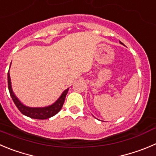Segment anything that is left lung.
Listing matches in <instances>:
<instances>
[{
  "instance_id": "1",
  "label": "left lung",
  "mask_w": 156,
  "mask_h": 156,
  "mask_svg": "<svg viewBox=\"0 0 156 156\" xmlns=\"http://www.w3.org/2000/svg\"><path fill=\"white\" fill-rule=\"evenodd\" d=\"M120 44H122V42H121V41H120Z\"/></svg>"
}]
</instances>
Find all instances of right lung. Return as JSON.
Segmentation results:
<instances>
[{"label": "right lung", "instance_id": "obj_1", "mask_svg": "<svg viewBox=\"0 0 156 156\" xmlns=\"http://www.w3.org/2000/svg\"><path fill=\"white\" fill-rule=\"evenodd\" d=\"M8 84L11 97L12 98V100L14 101V104L17 106L19 111L24 115L34 119H47L55 115L57 113L59 112L61 109H62V106H63L65 97H66V94L68 93V89H69V88H67L66 90H65L62 94V95L59 97V98L51 105L43 108H30L23 105L21 101H19L18 98L16 97L14 93L13 92L9 71L8 73Z\"/></svg>", "mask_w": 156, "mask_h": 156}]
</instances>
